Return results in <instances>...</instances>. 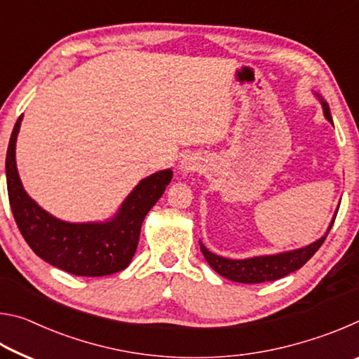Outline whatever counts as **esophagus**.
Masks as SVG:
<instances>
[{"instance_id": "obj_1", "label": "esophagus", "mask_w": 359, "mask_h": 359, "mask_svg": "<svg viewBox=\"0 0 359 359\" xmlns=\"http://www.w3.org/2000/svg\"><path fill=\"white\" fill-rule=\"evenodd\" d=\"M194 168H196V166H194L193 165V161L191 160H187V158H185V160L184 161H182L180 163V171L182 172H184V174H187V172H190V171H193V169Z\"/></svg>"}]
</instances>
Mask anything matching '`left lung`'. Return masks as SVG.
<instances>
[{"mask_svg":"<svg viewBox=\"0 0 359 359\" xmlns=\"http://www.w3.org/2000/svg\"><path fill=\"white\" fill-rule=\"evenodd\" d=\"M321 104H323L325 117L332 123L330 107H327V104L323 101H321ZM334 220H336V215H334ZM334 220L331 222L330 228H327V233H330V229L332 228ZM327 233L317 242H313V244L297 248V250L269 255V257H255L248 259H228L209 252L201 242H199V245H201V252L205 261H208L212 269L218 272L222 277H226L229 280L239 283H263L277 280V278H282L302 267L313 257L315 252L321 247V244H323Z\"/></svg>","mask_w":359,"mask_h":359,"instance_id":"1","label":"left lung"}]
</instances>
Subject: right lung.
Wrapping results in <instances>:
<instances>
[{
	"instance_id": "1",
	"label": "right lung",
	"mask_w": 359,
	"mask_h": 359,
	"mask_svg": "<svg viewBox=\"0 0 359 359\" xmlns=\"http://www.w3.org/2000/svg\"><path fill=\"white\" fill-rule=\"evenodd\" d=\"M20 121L22 115L11 135L6 155V182L12 215L23 239L39 258L69 274L101 277L125 269L135 257L145 215L172 179L171 169L141 180L111 222L66 223L48 215L23 190L15 165Z\"/></svg>"
}]
</instances>
